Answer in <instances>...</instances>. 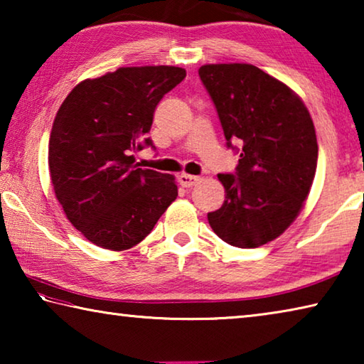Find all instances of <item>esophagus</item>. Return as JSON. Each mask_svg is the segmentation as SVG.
<instances>
[{"instance_id":"esophagus-1","label":"esophagus","mask_w":364,"mask_h":364,"mask_svg":"<svg viewBox=\"0 0 364 364\" xmlns=\"http://www.w3.org/2000/svg\"><path fill=\"white\" fill-rule=\"evenodd\" d=\"M178 181H180V184L183 188H193L194 184H197L200 181L199 176H194V175H188V173H181L180 176H178Z\"/></svg>"}]
</instances>
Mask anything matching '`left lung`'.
I'll return each mask as SVG.
<instances>
[{
    "label": "left lung",
    "mask_w": 364,
    "mask_h": 364,
    "mask_svg": "<svg viewBox=\"0 0 364 364\" xmlns=\"http://www.w3.org/2000/svg\"><path fill=\"white\" fill-rule=\"evenodd\" d=\"M199 77L228 149L241 154L234 173L218 175L226 200L207 213L208 223L234 247H260L287 230L310 193L318 162L313 120L289 86L255 65L208 64Z\"/></svg>",
    "instance_id": "left-lung-1"
}]
</instances>
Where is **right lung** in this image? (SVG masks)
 <instances>
[{
	"label": "right lung",
	"mask_w": 364,
	"mask_h": 364,
	"mask_svg": "<svg viewBox=\"0 0 364 364\" xmlns=\"http://www.w3.org/2000/svg\"><path fill=\"white\" fill-rule=\"evenodd\" d=\"M180 67H122L85 80L59 107L49 171L70 223L102 249L127 250L152 231L176 199L171 175L138 168L160 100L181 83Z\"/></svg>",
	"instance_id": "1"
}]
</instances>
